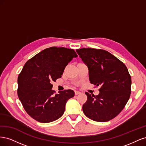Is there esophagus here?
<instances>
[{
    "instance_id": "34e87169",
    "label": "esophagus",
    "mask_w": 146,
    "mask_h": 146,
    "mask_svg": "<svg viewBox=\"0 0 146 146\" xmlns=\"http://www.w3.org/2000/svg\"><path fill=\"white\" fill-rule=\"evenodd\" d=\"M81 92L80 91H75V95H78V94H80Z\"/></svg>"
}]
</instances>
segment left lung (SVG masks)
<instances>
[{
  "label": "left lung",
  "mask_w": 146,
  "mask_h": 146,
  "mask_svg": "<svg viewBox=\"0 0 146 146\" xmlns=\"http://www.w3.org/2000/svg\"><path fill=\"white\" fill-rule=\"evenodd\" d=\"M76 52L88 66L90 83L100 86L98 96L85 92L84 114L97 122L111 120L121 112L130 96L131 79L126 66L105 50L83 48Z\"/></svg>",
  "instance_id": "1"
}]
</instances>
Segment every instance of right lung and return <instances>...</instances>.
Instances as JSON below:
<instances>
[{
	"instance_id": "1",
	"label": "right lung",
	"mask_w": 146,
	"mask_h": 146,
	"mask_svg": "<svg viewBox=\"0 0 146 146\" xmlns=\"http://www.w3.org/2000/svg\"><path fill=\"white\" fill-rule=\"evenodd\" d=\"M77 56L71 48L52 47L42 50L24 64L17 78V95L25 111L41 123L54 121L63 115L71 90L55 94L52 82L61 77L64 69Z\"/></svg>"
}]
</instances>
